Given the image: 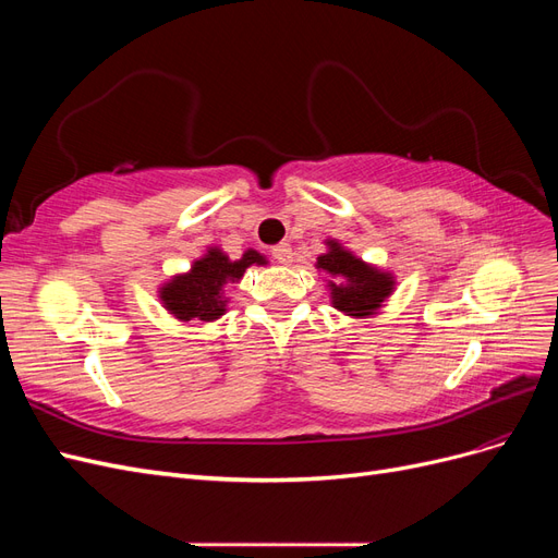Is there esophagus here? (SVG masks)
<instances>
[{
    "instance_id": "obj_1",
    "label": "esophagus",
    "mask_w": 558,
    "mask_h": 558,
    "mask_svg": "<svg viewBox=\"0 0 558 558\" xmlns=\"http://www.w3.org/2000/svg\"><path fill=\"white\" fill-rule=\"evenodd\" d=\"M272 256H275V260L281 263V265H291V263H293V248H291L289 244H277V246L272 248Z\"/></svg>"
}]
</instances>
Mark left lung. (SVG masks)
I'll use <instances>...</instances> for the list:
<instances>
[{"mask_svg":"<svg viewBox=\"0 0 558 558\" xmlns=\"http://www.w3.org/2000/svg\"><path fill=\"white\" fill-rule=\"evenodd\" d=\"M326 253L316 258V269L326 275L330 305L351 318L379 314L384 302L396 291V277L388 269L365 263L340 240L328 238Z\"/></svg>","mask_w":558,"mask_h":558,"instance_id":"left-lung-1","label":"left lung"}]
</instances>
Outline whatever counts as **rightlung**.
<instances>
[{"label":"right lung","instance_id":"1","mask_svg":"<svg viewBox=\"0 0 558 558\" xmlns=\"http://www.w3.org/2000/svg\"><path fill=\"white\" fill-rule=\"evenodd\" d=\"M269 260L256 248H246L242 258L232 260L221 246H207L191 269L172 275L158 286L160 305L181 324H211L228 312V283H240L251 265Z\"/></svg>","mask_w":558,"mask_h":558}]
</instances>
